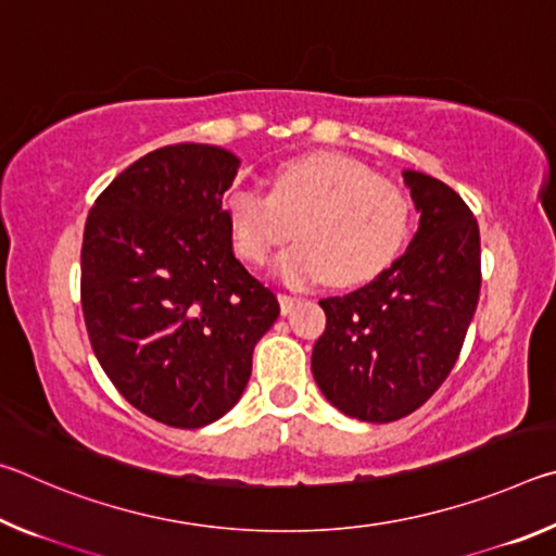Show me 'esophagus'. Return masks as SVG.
<instances>
[{
    "label": "esophagus",
    "instance_id": "1",
    "mask_svg": "<svg viewBox=\"0 0 556 556\" xmlns=\"http://www.w3.org/2000/svg\"><path fill=\"white\" fill-rule=\"evenodd\" d=\"M299 304V296L294 294H287V291H279V306H281V314H289L291 308Z\"/></svg>",
    "mask_w": 556,
    "mask_h": 556
}]
</instances>
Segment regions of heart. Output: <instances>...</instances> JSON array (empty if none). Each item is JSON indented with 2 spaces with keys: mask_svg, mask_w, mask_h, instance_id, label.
<instances>
[{
  "mask_svg": "<svg viewBox=\"0 0 556 556\" xmlns=\"http://www.w3.org/2000/svg\"><path fill=\"white\" fill-rule=\"evenodd\" d=\"M235 252L252 265L279 257V275L291 285L331 279L363 285L388 269L407 242L412 199L400 184L375 176L370 166L341 154H308L281 164L269 193L232 188L225 199Z\"/></svg>",
  "mask_w": 556,
  "mask_h": 556,
  "instance_id": "1",
  "label": "heart"
}]
</instances>
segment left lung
Listing matches in <instances>:
<instances>
[{
  "label": "left lung",
  "instance_id": "1",
  "mask_svg": "<svg viewBox=\"0 0 556 556\" xmlns=\"http://www.w3.org/2000/svg\"><path fill=\"white\" fill-rule=\"evenodd\" d=\"M421 213L407 252L370 285L318 304L326 331L312 355L326 400L361 421L419 409L458 361L481 294V232L454 188L404 172Z\"/></svg>",
  "mask_w": 556,
  "mask_h": 556
}]
</instances>
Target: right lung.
Segmentation results:
<instances>
[{
    "label": "right lung",
    "mask_w": 556,
    "mask_h": 556,
    "mask_svg": "<svg viewBox=\"0 0 556 556\" xmlns=\"http://www.w3.org/2000/svg\"><path fill=\"white\" fill-rule=\"evenodd\" d=\"M238 156L172 144L127 166L88 213L80 304L108 378L131 407L199 429L238 404L275 291L232 252L223 193Z\"/></svg>",
    "instance_id": "right-lung-1"
}]
</instances>
